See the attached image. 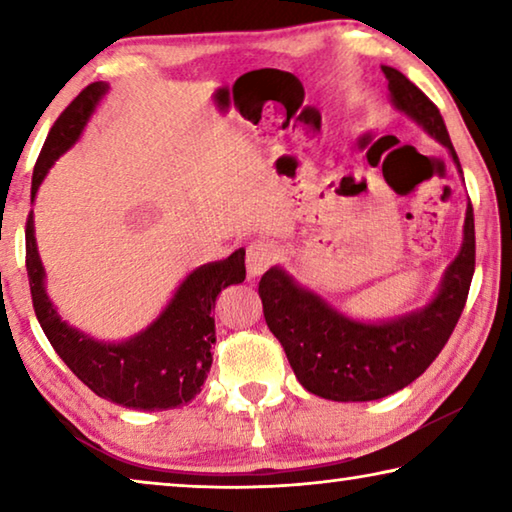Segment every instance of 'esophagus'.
I'll use <instances>...</instances> for the list:
<instances>
[{"mask_svg": "<svg viewBox=\"0 0 512 512\" xmlns=\"http://www.w3.org/2000/svg\"><path fill=\"white\" fill-rule=\"evenodd\" d=\"M277 259V248L268 239H255L246 250L248 277H259L268 271Z\"/></svg>", "mask_w": 512, "mask_h": 512, "instance_id": "obj_1", "label": "esophagus"}]
</instances>
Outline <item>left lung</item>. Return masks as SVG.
Wrapping results in <instances>:
<instances>
[{
    "label": "left lung",
    "instance_id": "left-lung-1",
    "mask_svg": "<svg viewBox=\"0 0 512 512\" xmlns=\"http://www.w3.org/2000/svg\"><path fill=\"white\" fill-rule=\"evenodd\" d=\"M393 106L433 140L447 146L463 173L440 110L395 67H381ZM474 212L467 203L463 246L447 266L427 307L379 323H361L293 280L280 266L259 280L266 325L282 343L293 372L309 393L334 402H370L393 395L427 370L461 318L474 275Z\"/></svg>",
    "mask_w": 512,
    "mask_h": 512
}]
</instances>
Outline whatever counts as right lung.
I'll use <instances>...</instances> for the list:
<instances>
[{
    "instance_id": "right-lung-1",
    "label": "right lung",
    "mask_w": 512,
    "mask_h": 512,
    "mask_svg": "<svg viewBox=\"0 0 512 512\" xmlns=\"http://www.w3.org/2000/svg\"><path fill=\"white\" fill-rule=\"evenodd\" d=\"M106 92L108 83H90L51 126L33 169L31 201L51 164L79 142ZM244 255L246 250L239 248L228 259L198 266L149 327L128 341L103 343L60 320L45 289V266L38 255L33 212L27 221V273L33 309L51 348L92 393L137 411L176 409L201 393L216 343L212 316L216 296L230 284L246 280Z\"/></svg>"
}]
</instances>
